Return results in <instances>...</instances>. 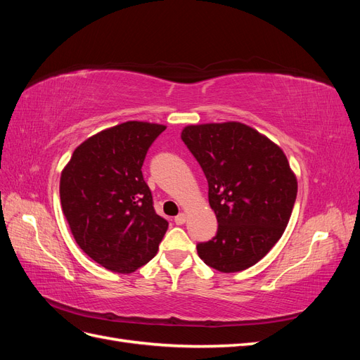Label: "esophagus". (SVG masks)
Masks as SVG:
<instances>
[{
  "instance_id": "34e87169",
  "label": "esophagus",
  "mask_w": 360,
  "mask_h": 360,
  "mask_svg": "<svg viewBox=\"0 0 360 360\" xmlns=\"http://www.w3.org/2000/svg\"><path fill=\"white\" fill-rule=\"evenodd\" d=\"M174 222H176L177 225H183L184 222H186V213H180V214H177L176 217H174Z\"/></svg>"
}]
</instances>
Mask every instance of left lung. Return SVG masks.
I'll list each match as a JSON object with an SVG mask.
<instances>
[{
  "label": "left lung",
  "instance_id": "left-lung-1",
  "mask_svg": "<svg viewBox=\"0 0 360 360\" xmlns=\"http://www.w3.org/2000/svg\"><path fill=\"white\" fill-rule=\"evenodd\" d=\"M183 143L209 183L217 219L200 258L224 274L257 264L284 234L297 195V179L279 146L238 122L191 124Z\"/></svg>",
  "mask_w": 360,
  "mask_h": 360
}]
</instances>
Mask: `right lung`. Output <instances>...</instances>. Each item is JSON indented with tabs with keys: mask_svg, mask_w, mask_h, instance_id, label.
I'll return each instance as SVG.
<instances>
[{
	"mask_svg": "<svg viewBox=\"0 0 360 360\" xmlns=\"http://www.w3.org/2000/svg\"><path fill=\"white\" fill-rule=\"evenodd\" d=\"M165 129L147 122L105 129L76 147L61 171V207L76 243L115 274L147 264L168 230L141 171Z\"/></svg>",
	"mask_w": 360,
	"mask_h": 360,
	"instance_id": "add662e5",
	"label": "right lung"
}]
</instances>
